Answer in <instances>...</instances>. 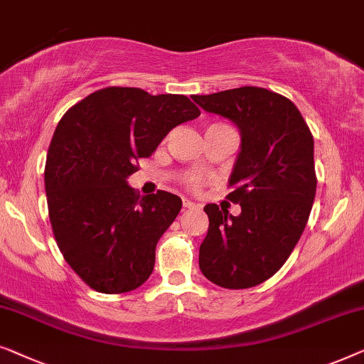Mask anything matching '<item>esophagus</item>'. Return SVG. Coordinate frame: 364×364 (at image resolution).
<instances>
[{
  "mask_svg": "<svg viewBox=\"0 0 364 364\" xmlns=\"http://www.w3.org/2000/svg\"><path fill=\"white\" fill-rule=\"evenodd\" d=\"M183 206L186 208V209H199V208H201V206H199V204L189 201V199H183Z\"/></svg>",
  "mask_w": 364,
  "mask_h": 364,
  "instance_id": "1",
  "label": "esophagus"
}]
</instances>
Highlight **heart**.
<instances>
[{
  "mask_svg": "<svg viewBox=\"0 0 364 364\" xmlns=\"http://www.w3.org/2000/svg\"><path fill=\"white\" fill-rule=\"evenodd\" d=\"M194 183H196V181H194Z\"/></svg>",
  "mask_w": 364,
  "mask_h": 364,
  "instance_id": "obj_1",
  "label": "heart"
}]
</instances>
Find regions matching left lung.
Wrapping results in <instances>:
<instances>
[{"label":"left lung","mask_w":364,"mask_h":364,"mask_svg":"<svg viewBox=\"0 0 364 364\" xmlns=\"http://www.w3.org/2000/svg\"><path fill=\"white\" fill-rule=\"evenodd\" d=\"M193 100L231 120L240 133L228 194L240 204V214L204 206L209 229L199 247V269L224 289H249L282 267L309 221L316 191L314 136L289 99L262 87Z\"/></svg>","instance_id":"left-lung-1"}]
</instances>
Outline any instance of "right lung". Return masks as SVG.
<instances>
[{
    "mask_svg": "<svg viewBox=\"0 0 364 364\" xmlns=\"http://www.w3.org/2000/svg\"><path fill=\"white\" fill-rule=\"evenodd\" d=\"M199 114L186 95L107 87L60 119L44 171L49 219L65 262L94 290L124 294L151 275L158 240L183 203L166 191L136 196L129 176Z\"/></svg>",
    "mask_w": 364,
    "mask_h": 364,
    "instance_id": "obj_1",
    "label": "right lung"
}]
</instances>
